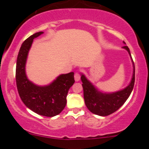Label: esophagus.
<instances>
[{
    "label": "esophagus",
    "mask_w": 149,
    "mask_h": 149,
    "mask_svg": "<svg viewBox=\"0 0 149 149\" xmlns=\"http://www.w3.org/2000/svg\"><path fill=\"white\" fill-rule=\"evenodd\" d=\"M80 79H81V75H80V74L76 72V73L74 74V80H75L76 82H77V81H80Z\"/></svg>",
    "instance_id": "esophagus-1"
}]
</instances>
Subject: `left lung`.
<instances>
[{
  "mask_svg": "<svg viewBox=\"0 0 149 149\" xmlns=\"http://www.w3.org/2000/svg\"><path fill=\"white\" fill-rule=\"evenodd\" d=\"M123 43L126 45L125 42H123ZM122 48L125 49L128 52L133 64L132 77L130 84L125 88L113 93H104L100 91L93 83L90 82V81L86 78L84 74L81 73L85 104L89 111L95 115L106 116L119 110L127 101L134 89V81H135L134 63L133 62L128 47L125 45L123 46Z\"/></svg>",
  "mask_w": 149,
  "mask_h": 149,
  "instance_id": "left-lung-1",
  "label": "left lung"
}]
</instances>
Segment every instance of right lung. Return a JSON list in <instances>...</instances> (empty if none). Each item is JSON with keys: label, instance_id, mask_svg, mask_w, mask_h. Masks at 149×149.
Instances as JSON below:
<instances>
[{"label": "right lung", "instance_id": "obj_1", "mask_svg": "<svg viewBox=\"0 0 149 149\" xmlns=\"http://www.w3.org/2000/svg\"><path fill=\"white\" fill-rule=\"evenodd\" d=\"M43 33L38 32L22 43L16 62L15 79L18 94L27 108L48 117L58 115L66 105L68 89L74 83V72L62 74L51 84L39 86L30 81L26 74L27 56L33 39Z\"/></svg>", "mask_w": 149, "mask_h": 149}]
</instances>
